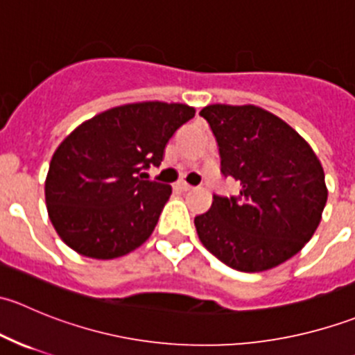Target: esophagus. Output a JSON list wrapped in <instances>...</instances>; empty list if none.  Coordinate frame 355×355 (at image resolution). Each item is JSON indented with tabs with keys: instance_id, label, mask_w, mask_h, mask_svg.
I'll return each mask as SVG.
<instances>
[{
	"instance_id": "obj_1",
	"label": "esophagus",
	"mask_w": 355,
	"mask_h": 355,
	"mask_svg": "<svg viewBox=\"0 0 355 355\" xmlns=\"http://www.w3.org/2000/svg\"><path fill=\"white\" fill-rule=\"evenodd\" d=\"M178 189H182L184 192H189V191H192L194 187H192V185H189L187 182H178Z\"/></svg>"
}]
</instances>
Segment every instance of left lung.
I'll return each instance as SVG.
<instances>
[{"label": "left lung", "instance_id": "1", "mask_svg": "<svg viewBox=\"0 0 355 355\" xmlns=\"http://www.w3.org/2000/svg\"><path fill=\"white\" fill-rule=\"evenodd\" d=\"M218 142L221 175L241 184L239 196H213L194 218L199 241L221 263L245 273L266 271L295 256L316 232L328 189L311 146L254 105L200 110Z\"/></svg>", "mask_w": 355, "mask_h": 355}]
</instances>
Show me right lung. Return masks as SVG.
Returning <instances> with one entry per match:
<instances>
[{
    "mask_svg": "<svg viewBox=\"0 0 355 355\" xmlns=\"http://www.w3.org/2000/svg\"><path fill=\"white\" fill-rule=\"evenodd\" d=\"M194 114L180 103L144 101L78 125L53 155L44 184L60 239L92 259H114L144 244L171 194L144 171L159 166L168 141Z\"/></svg>",
    "mask_w": 355,
    "mask_h": 355,
    "instance_id": "add662e5",
    "label": "right lung"
}]
</instances>
